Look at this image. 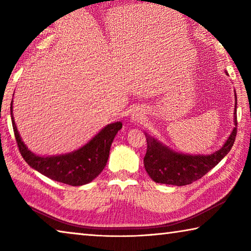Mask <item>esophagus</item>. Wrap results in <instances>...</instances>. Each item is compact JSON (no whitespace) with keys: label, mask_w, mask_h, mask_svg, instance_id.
Returning a JSON list of instances; mask_svg holds the SVG:
<instances>
[{"label":"esophagus","mask_w":251,"mask_h":251,"mask_svg":"<svg viewBox=\"0 0 251 251\" xmlns=\"http://www.w3.org/2000/svg\"><path fill=\"white\" fill-rule=\"evenodd\" d=\"M141 113L142 112H139V109H136L134 114H133V116H131V118H134V120H137V118H139V116H141Z\"/></svg>","instance_id":"obj_1"}]
</instances>
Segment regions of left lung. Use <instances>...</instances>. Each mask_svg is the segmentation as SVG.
<instances>
[{
    "label": "left lung",
    "instance_id": "8db88e82",
    "mask_svg": "<svg viewBox=\"0 0 251 251\" xmlns=\"http://www.w3.org/2000/svg\"><path fill=\"white\" fill-rule=\"evenodd\" d=\"M236 104H237V95ZM237 108V106H236ZM235 108V128L225 145L210 155H184L175 152L155 138L147 137V151L144 166L148 175L159 184L185 186L201 179L214 168L235 143L237 135V109Z\"/></svg>",
    "mask_w": 251,
    "mask_h": 251
}]
</instances>
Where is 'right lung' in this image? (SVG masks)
Wrapping results in <instances>:
<instances>
[{
    "label": "right lung",
    "instance_id": "add662e5",
    "mask_svg": "<svg viewBox=\"0 0 251 251\" xmlns=\"http://www.w3.org/2000/svg\"><path fill=\"white\" fill-rule=\"evenodd\" d=\"M12 125L19 151L29 166L50 179L71 186L85 185L100 175L107 163L114 137L123 126L121 122L113 123L104 127L92 141L79 150L65 155L44 157L33 154L24 145L16 128L13 115Z\"/></svg>",
    "mask_w": 251,
    "mask_h": 251
}]
</instances>
